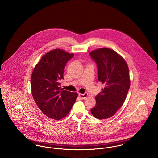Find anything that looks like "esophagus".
Listing matches in <instances>:
<instances>
[{"label": "esophagus", "instance_id": "esophagus-1", "mask_svg": "<svg viewBox=\"0 0 158 158\" xmlns=\"http://www.w3.org/2000/svg\"><path fill=\"white\" fill-rule=\"evenodd\" d=\"M79 96L82 99H85L88 96V94L86 93V92L84 94H79Z\"/></svg>", "mask_w": 158, "mask_h": 158}]
</instances>
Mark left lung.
I'll return each mask as SVG.
<instances>
[{
    "label": "left lung",
    "mask_w": 158,
    "mask_h": 158,
    "mask_svg": "<svg viewBox=\"0 0 158 158\" xmlns=\"http://www.w3.org/2000/svg\"><path fill=\"white\" fill-rule=\"evenodd\" d=\"M89 54L97 65L98 81L104 85L90 112L98 119H106L124 102L130 86L128 68L120 55L110 48H98Z\"/></svg>",
    "instance_id": "obj_1"
}]
</instances>
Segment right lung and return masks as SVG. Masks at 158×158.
Wrapping results in <instances>:
<instances>
[{"instance_id":"1","label":"right lung","mask_w":158,"mask_h":158,"mask_svg":"<svg viewBox=\"0 0 158 158\" xmlns=\"http://www.w3.org/2000/svg\"><path fill=\"white\" fill-rule=\"evenodd\" d=\"M73 55L60 49L51 50L41 57L33 70L32 95L42 113L52 119L65 117L77 97L76 92L60 89L64 68Z\"/></svg>"}]
</instances>
